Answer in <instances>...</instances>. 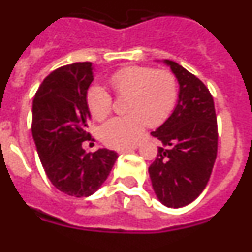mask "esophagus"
Wrapping results in <instances>:
<instances>
[{
    "label": "esophagus",
    "instance_id": "1",
    "mask_svg": "<svg viewBox=\"0 0 252 252\" xmlns=\"http://www.w3.org/2000/svg\"><path fill=\"white\" fill-rule=\"evenodd\" d=\"M139 148V146L137 145H133V146H130V148H122V149H119V150H117V153L119 154H125V153H130V151H132V150H136V149Z\"/></svg>",
    "mask_w": 252,
    "mask_h": 252
}]
</instances>
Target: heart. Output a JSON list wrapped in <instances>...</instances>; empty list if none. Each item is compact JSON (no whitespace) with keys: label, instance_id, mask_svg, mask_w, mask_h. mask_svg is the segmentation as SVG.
Segmentation results:
<instances>
[{"label":"heart","instance_id":"obj_1","mask_svg":"<svg viewBox=\"0 0 252 252\" xmlns=\"http://www.w3.org/2000/svg\"><path fill=\"white\" fill-rule=\"evenodd\" d=\"M117 97H127L128 115L107 121L99 128V137L115 149L135 145L148 125L155 127L168 119L178 98L177 79L168 70L149 66H127L113 73L108 79ZM86 101L91 115L102 121L112 111V97L103 87L93 84L88 88Z\"/></svg>","mask_w":252,"mask_h":252}]
</instances>
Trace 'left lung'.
<instances>
[{
	"label": "left lung",
	"mask_w": 252,
	"mask_h": 252,
	"mask_svg": "<svg viewBox=\"0 0 252 252\" xmlns=\"http://www.w3.org/2000/svg\"><path fill=\"white\" fill-rule=\"evenodd\" d=\"M179 83V98L168 120L151 132L161 146L149 166L153 188L164 206L192 203L208 183L218 148L213 97L201 79L173 60H164Z\"/></svg>",
	"instance_id": "left-lung-1"
}]
</instances>
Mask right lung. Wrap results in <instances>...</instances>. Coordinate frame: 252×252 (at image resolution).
<instances>
[{"mask_svg": "<svg viewBox=\"0 0 252 252\" xmlns=\"http://www.w3.org/2000/svg\"><path fill=\"white\" fill-rule=\"evenodd\" d=\"M93 81L92 63H73L51 72L32 102L31 131L40 161L51 184L72 197H88L110 175L117 153H86L82 144L91 113L86 101Z\"/></svg>", "mask_w": 252, "mask_h": 252, "instance_id": "1", "label": "right lung"}]
</instances>
